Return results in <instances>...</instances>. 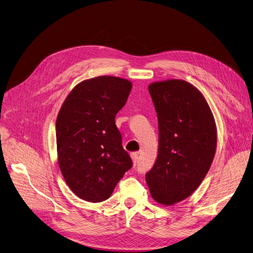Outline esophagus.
I'll use <instances>...</instances> for the list:
<instances>
[{"instance_id":"obj_1","label":"esophagus","mask_w":253,"mask_h":253,"mask_svg":"<svg viewBox=\"0 0 253 253\" xmlns=\"http://www.w3.org/2000/svg\"><path fill=\"white\" fill-rule=\"evenodd\" d=\"M131 158L133 160V163L136 165L137 162H138V152H133L131 153Z\"/></svg>"}]
</instances>
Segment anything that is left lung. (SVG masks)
Instances as JSON below:
<instances>
[{
  "instance_id": "left-lung-1",
  "label": "left lung",
  "mask_w": 253,
  "mask_h": 253,
  "mask_svg": "<svg viewBox=\"0 0 253 253\" xmlns=\"http://www.w3.org/2000/svg\"><path fill=\"white\" fill-rule=\"evenodd\" d=\"M159 122V155L146 174L151 196L163 205L181 202L207 175L217 147L211 108L194 85L179 79L148 87Z\"/></svg>"
}]
</instances>
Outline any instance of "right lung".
<instances>
[{"instance_id":"add662e5","label":"right lung","mask_w":253,"mask_h":253,"mask_svg":"<svg viewBox=\"0 0 253 253\" xmlns=\"http://www.w3.org/2000/svg\"><path fill=\"white\" fill-rule=\"evenodd\" d=\"M132 89L126 79L100 76L78 84L55 122L59 166L67 186L91 203L107 200L133 166L116 126Z\"/></svg>"}]
</instances>
